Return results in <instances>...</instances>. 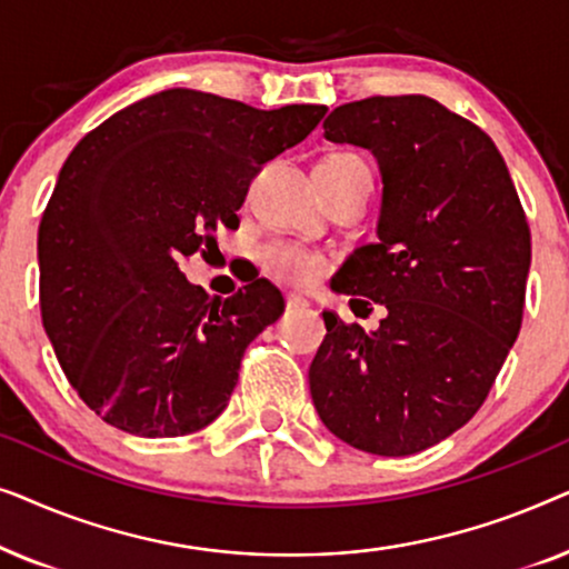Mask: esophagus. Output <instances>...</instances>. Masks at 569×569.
<instances>
[{
  "label": "esophagus",
  "mask_w": 569,
  "mask_h": 569,
  "mask_svg": "<svg viewBox=\"0 0 569 569\" xmlns=\"http://www.w3.org/2000/svg\"><path fill=\"white\" fill-rule=\"evenodd\" d=\"M310 302L306 298H300V295H287V310H300V308H308Z\"/></svg>",
  "instance_id": "34e87169"
}]
</instances>
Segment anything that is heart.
Instances as JSON below:
<instances>
[{"label":"heart","mask_w":569,"mask_h":569,"mask_svg":"<svg viewBox=\"0 0 569 569\" xmlns=\"http://www.w3.org/2000/svg\"><path fill=\"white\" fill-rule=\"evenodd\" d=\"M357 154L341 152V154H331L323 162H339V160H352ZM259 261L263 271L269 277L279 279V282L292 284V287H310L316 284L318 279L326 274V261L323 253L313 251V248L300 246V243H290V240H269L259 248Z\"/></svg>","instance_id":"heart-1"}]
</instances>
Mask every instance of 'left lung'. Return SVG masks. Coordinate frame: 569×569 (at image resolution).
<instances>
[{"mask_svg":"<svg viewBox=\"0 0 569 569\" xmlns=\"http://www.w3.org/2000/svg\"><path fill=\"white\" fill-rule=\"evenodd\" d=\"M323 137L370 150L383 176L378 240L331 287L386 318L365 331L323 310L310 396L352 448L419 453L477 415L518 339L531 230L492 139L438 100H355L333 108Z\"/></svg>","mask_w":569,"mask_h":569,"instance_id":"8db88e82","label":"left lung"}]
</instances>
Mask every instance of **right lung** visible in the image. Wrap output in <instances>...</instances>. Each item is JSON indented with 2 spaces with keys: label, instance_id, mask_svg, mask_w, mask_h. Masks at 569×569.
Here are the masks:
<instances>
[{
  "label": "right lung",
  "instance_id": "1",
  "mask_svg": "<svg viewBox=\"0 0 569 569\" xmlns=\"http://www.w3.org/2000/svg\"><path fill=\"white\" fill-rule=\"evenodd\" d=\"M326 106L274 111L173 88L113 113L59 170L38 228L41 316L80 399L139 438L214 422L246 347L284 310L256 279L209 298L178 261L236 228L263 162L302 142Z\"/></svg>",
  "mask_w": 569,
  "mask_h": 569
}]
</instances>
